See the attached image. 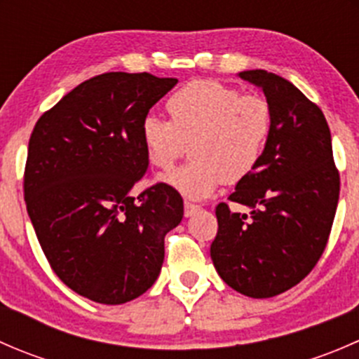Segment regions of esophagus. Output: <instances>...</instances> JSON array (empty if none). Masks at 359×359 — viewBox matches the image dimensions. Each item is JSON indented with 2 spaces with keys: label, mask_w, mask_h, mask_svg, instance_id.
<instances>
[{
  "label": "esophagus",
  "mask_w": 359,
  "mask_h": 359,
  "mask_svg": "<svg viewBox=\"0 0 359 359\" xmlns=\"http://www.w3.org/2000/svg\"><path fill=\"white\" fill-rule=\"evenodd\" d=\"M198 210H200V205H194V203H191V201L184 203V215H186V217L194 215Z\"/></svg>",
  "instance_id": "1"
}]
</instances>
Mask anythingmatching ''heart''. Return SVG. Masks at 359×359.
<instances>
[{"instance_id": "b5f03b06", "label": "heart", "mask_w": 359, "mask_h": 359, "mask_svg": "<svg viewBox=\"0 0 359 359\" xmlns=\"http://www.w3.org/2000/svg\"><path fill=\"white\" fill-rule=\"evenodd\" d=\"M168 119L147 116L140 135L151 165L168 172L189 144L193 159L165 177L189 198H206L220 184H238L262 161L273 133V107L215 79H194L166 102Z\"/></svg>"}]
</instances>
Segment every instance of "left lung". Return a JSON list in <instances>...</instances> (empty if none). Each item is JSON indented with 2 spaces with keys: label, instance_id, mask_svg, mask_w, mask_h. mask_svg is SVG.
Masks as SVG:
<instances>
[{
  "label": "left lung",
  "instance_id": "8db88e82",
  "mask_svg": "<svg viewBox=\"0 0 359 359\" xmlns=\"http://www.w3.org/2000/svg\"><path fill=\"white\" fill-rule=\"evenodd\" d=\"M240 76L260 86L273 107V133L253 173L229 196L252 208H215L213 266L243 295L267 299L290 290L327 248L340 193L332 135L323 111L288 79L253 69Z\"/></svg>",
  "mask_w": 359,
  "mask_h": 359
}]
</instances>
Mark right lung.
<instances>
[{
    "label": "right lung",
    "mask_w": 359,
    "mask_h": 359,
    "mask_svg": "<svg viewBox=\"0 0 359 359\" xmlns=\"http://www.w3.org/2000/svg\"><path fill=\"white\" fill-rule=\"evenodd\" d=\"M177 81L104 72L32 128L24 170L29 219L53 273L93 302L125 304L153 287L165 234L182 220V196L168 184L130 196L149 172L142 121Z\"/></svg>",
    "instance_id": "1"
}]
</instances>
